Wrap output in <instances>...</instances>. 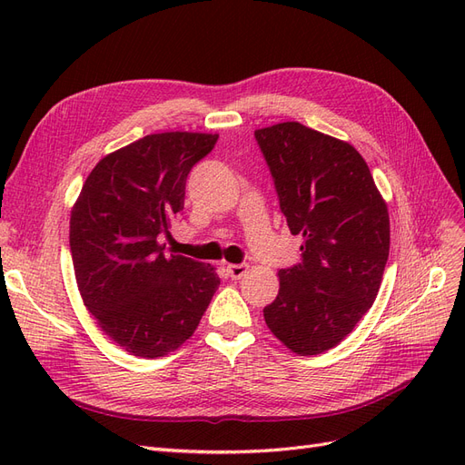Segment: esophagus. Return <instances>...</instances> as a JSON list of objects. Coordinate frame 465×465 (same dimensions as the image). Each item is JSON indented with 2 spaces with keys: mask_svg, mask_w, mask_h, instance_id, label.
<instances>
[{
  "mask_svg": "<svg viewBox=\"0 0 465 465\" xmlns=\"http://www.w3.org/2000/svg\"><path fill=\"white\" fill-rule=\"evenodd\" d=\"M227 272L232 279H242L248 273V265L246 263H229Z\"/></svg>",
  "mask_w": 465,
  "mask_h": 465,
  "instance_id": "1",
  "label": "esophagus"
}]
</instances>
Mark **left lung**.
<instances>
[{
    "instance_id": "8db88e82",
    "label": "left lung",
    "mask_w": 465,
    "mask_h": 465,
    "mask_svg": "<svg viewBox=\"0 0 465 465\" xmlns=\"http://www.w3.org/2000/svg\"><path fill=\"white\" fill-rule=\"evenodd\" d=\"M302 262L281 270L267 328L297 355L335 347L371 311L390 254L388 205L361 153L299 122L256 130Z\"/></svg>"
}]
</instances>
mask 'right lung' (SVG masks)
Returning <instances> with one entry per match:
<instances>
[{"label": "right lung", "instance_id": "right-lung-1", "mask_svg": "<svg viewBox=\"0 0 465 465\" xmlns=\"http://www.w3.org/2000/svg\"><path fill=\"white\" fill-rule=\"evenodd\" d=\"M217 134H151L96 163L72 209L77 289L96 326L130 355L157 359L193 335L221 283L213 265L164 254L192 166Z\"/></svg>", "mask_w": 465, "mask_h": 465}]
</instances>
